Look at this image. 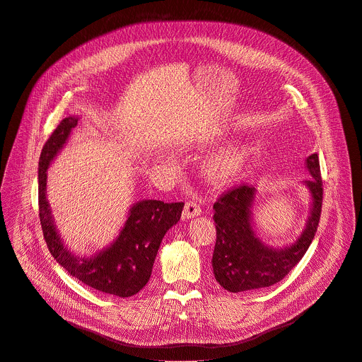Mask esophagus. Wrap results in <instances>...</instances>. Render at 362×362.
<instances>
[{"label": "esophagus", "instance_id": "34e87169", "mask_svg": "<svg viewBox=\"0 0 362 362\" xmlns=\"http://www.w3.org/2000/svg\"><path fill=\"white\" fill-rule=\"evenodd\" d=\"M201 214V206L197 201H188L184 206V212H182V218L184 220H191L194 216H198Z\"/></svg>", "mask_w": 362, "mask_h": 362}]
</instances>
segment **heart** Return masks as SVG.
<instances>
[{"label": "heart", "mask_w": 362, "mask_h": 362, "mask_svg": "<svg viewBox=\"0 0 362 362\" xmlns=\"http://www.w3.org/2000/svg\"><path fill=\"white\" fill-rule=\"evenodd\" d=\"M223 136V132L214 136H208L202 141L204 146H212V144L218 142ZM248 161V150L241 142H234L223 151L212 156L204 164V175L205 178L215 184V185H224L228 182L235 181L241 173L244 171Z\"/></svg>", "instance_id": "heart-1"}]
</instances>
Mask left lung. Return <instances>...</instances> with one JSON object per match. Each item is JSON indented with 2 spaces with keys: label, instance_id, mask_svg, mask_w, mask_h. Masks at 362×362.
<instances>
[{
  "label": "left lung",
  "instance_id": "8db88e82",
  "mask_svg": "<svg viewBox=\"0 0 362 362\" xmlns=\"http://www.w3.org/2000/svg\"><path fill=\"white\" fill-rule=\"evenodd\" d=\"M313 178L303 184L310 192V214L301 235L290 245L274 248L257 235L252 209L257 198L254 187L241 185L214 204L216 243L212 254L215 279L230 293H243L279 282L305 255L311 245L321 215L322 180L318 154L305 160Z\"/></svg>",
  "mask_w": 362,
  "mask_h": 362
}]
</instances>
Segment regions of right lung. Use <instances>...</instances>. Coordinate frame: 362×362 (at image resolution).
Segmentation results:
<instances>
[{
	"label": "right lung",
	"mask_w": 362,
	"mask_h": 362,
	"mask_svg": "<svg viewBox=\"0 0 362 362\" xmlns=\"http://www.w3.org/2000/svg\"><path fill=\"white\" fill-rule=\"evenodd\" d=\"M78 119V115L64 118L41 151L38 201L44 238L55 261L78 281L105 294L121 298L132 297L150 281L161 241L167 231L180 221L184 202L139 199L131 205L124 227L108 247L90 257L71 252L55 227L47 199V170L68 142Z\"/></svg>",
	"instance_id": "right-lung-1"
}]
</instances>
